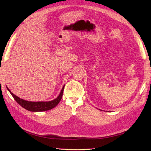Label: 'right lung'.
Here are the masks:
<instances>
[{
  "label": "right lung",
  "instance_id": "add662e5",
  "mask_svg": "<svg viewBox=\"0 0 151 151\" xmlns=\"http://www.w3.org/2000/svg\"><path fill=\"white\" fill-rule=\"evenodd\" d=\"M7 89L9 91L12 97L16 100V101L19 104V105L25 108L26 109L31 111L34 112H38V111H44L50 110L53 108L55 107L57 105L60 101V100L62 98L63 89H64V86L63 87L62 89L60 94L58 95V96L52 101H37V102H33V101H26L22 99H21L20 98L17 97V96L14 94L12 93L11 92V91L9 89V88L7 87Z\"/></svg>",
  "mask_w": 151,
  "mask_h": 151
}]
</instances>
